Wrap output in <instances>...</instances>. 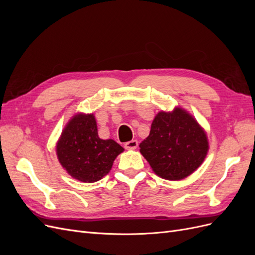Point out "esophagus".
I'll return each mask as SVG.
<instances>
[{
    "mask_svg": "<svg viewBox=\"0 0 255 255\" xmlns=\"http://www.w3.org/2000/svg\"><path fill=\"white\" fill-rule=\"evenodd\" d=\"M138 146V141L137 140H130L125 143V148L127 150H135Z\"/></svg>",
    "mask_w": 255,
    "mask_h": 255,
    "instance_id": "esophagus-1",
    "label": "esophagus"
}]
</instances>
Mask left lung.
<instances>
[{"mask_svg": "<svg viewBox=\"0 0 255 255\" xmlns=\"http://www.w3.org/2000/svg\"><path fill=\"white\" fill-rule=\"evenodd\" d=\"M139 146L154 172L163 179L177 181L202 164L208 142L198 122L185 111L175 109L156 115L149 136Z\"/></svg>", "mask_w": 255, "mask_h": 255, "instance_id": "obj_1", "label": "left lung"}]
</instances>
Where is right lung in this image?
I'll return each instance as SVG.
<instances>
[{
    "label": "right lung",
    "mask_w": 255,
    "mask_h": 255,
    "mask_svg": "<svg viewBox=\"0 0 255 255\" xmlns=\"http://www.w3.org/2000/svg\"><path fill=\"white\" fill-rule=\"evenodd\" d=\"M57 157L68 173L82 182H97L110 172L122 146L99 138L94 115H76L63 130Z\"/></svg>",
    "instance_id": "obj_1"
}]
</instances>
